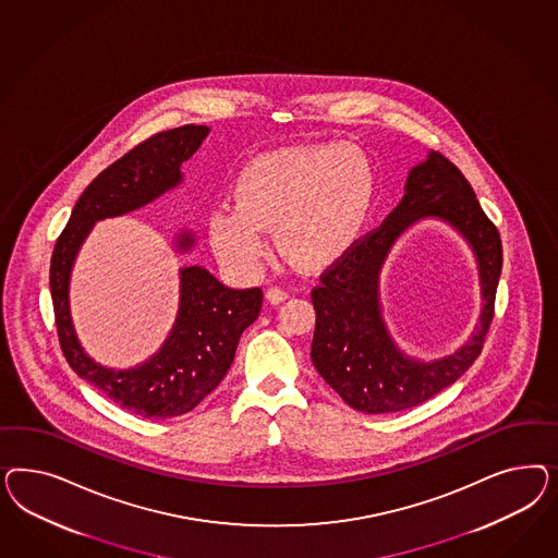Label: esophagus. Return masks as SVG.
Returning a JSON list of instances; mask_svg holds the SVG:
<instances>
[{
    "label": "esophagus",
    "mask_w": 558,
    "mask_h": 558,
    "mask_svg": "<svg viewBox=\"0 0 558 558\" xmlns=\"http://www.w3.org/2000/svg\"><path fill=\"white\" fill-rule=\"evenodd\" d=\"M266 296H268L270 303H284L288 299V290L284 287H270L268 292H266Z\"/></svg>",
    "instance_id": "obj_1"
}]
</instances>
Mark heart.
I'll return each instance as SVG.
<instances>
[{
  "mask_svg": "<svg viewBox=\"0 0 558 558\" xmlns=\"http://www.w3.org/2000/svg\"><path fill=\"white\" fill-rule=\"evenodd\" d=\"M374 168L354 145H313L264 153L241 169L235 204H219L210 243L231 270L252 274L266 257L262 233L292 264L322 270L360 235L374 196Z\"/></svg>",
  "mask_w": 558,
  "mask_h": 558,
  "instance_id": "heart-1",
  "label": "heart"
}]
</instances>
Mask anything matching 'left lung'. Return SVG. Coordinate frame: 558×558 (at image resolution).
Masks as SVG:
<instances>
[{
  "instance_id": "left-lung-1",
  "label": "left lung",
  "mask_w": 558,
  "mask_h": 558,
  "mask_svg": "<svg viewBox=\"0 0 558 558\" xmlns=\"http://www.w3.org/2000/svg\"><path fill=\"white\" fill-rule=\"evenodd\" d=\"M407 194L371 233L329 264L311 290L317 313L311 360L323 380L362 413H395L422 405L450 387L483 352L495 315V292L504 266L501 236L483 213L462 171L441 153L411 169ZM438 216L470 239L480 259L486 306L482 323L457 355L425 365L401 355L379 317L377 274L389 245L415 219Z\"/></svg>"
}]
</instances>
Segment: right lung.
<instances>
[{"mask_svg": "<svg viewBox=\"0 0 558 558\" xmlns=\"http://www.w3.org/2000/svg\"><path fill=\"white\" fill-rule=\"evenodd\" d=\"M206 126L184 124L141 141L85 187L51 257L54 325L69 366L117 405L147 417L168 420L192 411L219 387L233 364L241 333L257 319L262 288L225 287L208 270H182L178 319L159 354L133 371H108L85 355L69 315V271L96 220L124 215L151 203L182 180L180 166L201 147ZM194 243L190 233L178 247Z\"/></svg>", "mask_w": 558, "mask_h": 558, "instance_id": "right-lung-1", "label": "right lung"}]
</instances>
